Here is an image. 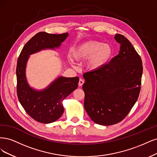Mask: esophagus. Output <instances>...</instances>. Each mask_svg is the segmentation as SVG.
Instances as JSON below:
<instances>
[{"instance_id":"34e87169","label":"esophagus","mask_w":157,"mask_h":157,"mask_svg":"<svg viewBox=\"0 0 157 157\" xmlns=\"http://www.w3.org/2000/svg\"><path fill=\"white\" fill-rule=\"evenodd\" d=\"M84 83V80L83 79H79V87H81V86H82L83 84Z\"/></svg>"}]
</instances>
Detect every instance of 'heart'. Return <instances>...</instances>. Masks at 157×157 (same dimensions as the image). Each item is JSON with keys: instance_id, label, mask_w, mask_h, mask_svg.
<instances>
[{"instance_id": "heart-1", "label": "heart", "mask_w": 157, "mask_h": 157, "mask_svg": "<svg viewBox=\"0 0 157 157\" xmlns=\"http://www.w3.org/2000/svg\"><path fill=\"white\" fill-rule=\"evenodd\" d=\"M112 49L109 45L94 40H89L75 48L72 55L74 59L77 60L88 58L86 62V67L88 70L94 71L102 67L112 57ZM69 61L74 67H76L72 57H69Z\"/></svg>"}]
</instances>
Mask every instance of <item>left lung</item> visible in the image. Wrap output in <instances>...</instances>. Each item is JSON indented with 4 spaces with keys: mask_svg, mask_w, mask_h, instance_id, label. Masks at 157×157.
<instances>
[{
    "mask_svg": "<svg viewBox=\"0 0 157 157\" xmlns=\"http://www.w3.org/2000/svg\"><path fill=\"white\" fill-rule=\"evenodd\" d=\"M119 54L100 68L83 74L84 108L95 123L109 126L122 121L140 92L142 61L129 40L116 34Z\"/></svg>",
    "mask_w": 157,
    "mask_h": 157,
    "instance_id": "1",
    "label": "left lung"
}]
</instances>
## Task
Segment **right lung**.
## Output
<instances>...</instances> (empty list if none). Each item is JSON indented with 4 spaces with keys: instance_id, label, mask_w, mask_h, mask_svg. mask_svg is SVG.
Here are the masks:
<instances>
[{
    "instance_id": "right-lung-1",
    "label": "right lung",
    "mask_w": 157,
    "mask_h": 157,
    "mask_svg": "<svg viewBox=\"0 0 157 157\" xmlns=\"http://www.w3.org/2000/svg\"><path fill=\"white\" fill-rule=\"evenodd\" d=\"M68 36L40 32L27 42L20 53L17 63V94L20 104L29 115L42 123H51L64 112L63 101L78 88L79 78L60 76L42 90H35L29 85L25 70L29 56L43 49H55Z\"/></svg>"
}]
</instances>
